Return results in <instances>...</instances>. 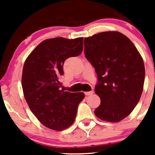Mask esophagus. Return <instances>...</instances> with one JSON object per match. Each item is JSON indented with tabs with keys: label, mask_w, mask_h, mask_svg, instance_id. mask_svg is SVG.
<instances>
[{
	"label": "esophagus",
	"mask_w": 155,
	"mask_h": 155,
	"mask_svg": "<svg viewBox=\"0 0 155 155\" xmlns=\"http://www.w3.org/2000/svg\"><path fill=\"white\" fill-rule=\"evenodd\" d=\"M84 94H85V95H92V94H93V91L91 90V91L86 92H84Z\"/></svg>",
	"instance_id": "34e87169"
}]
</instances>
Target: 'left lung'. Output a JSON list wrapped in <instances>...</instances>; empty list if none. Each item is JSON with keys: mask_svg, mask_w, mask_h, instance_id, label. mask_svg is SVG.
<instances>
[{"mask_svg": "<svg viewBox=\"0 0 155 155\" xmlns=\"http://www.w3.org/2000/svg\"><path fill=\"white\" fill-rule=\"evenodd\" d=\"M84 55L95 68V92L101 104L95 114L117 122L127 117L139 101L145 78L143 59L127 36L119 32H103L85 38Z\"/></svg>", "mask_w": 155, "mask_h": 155, "instance_id": "left-lung-1", "label": "left lung"}]
</instances>
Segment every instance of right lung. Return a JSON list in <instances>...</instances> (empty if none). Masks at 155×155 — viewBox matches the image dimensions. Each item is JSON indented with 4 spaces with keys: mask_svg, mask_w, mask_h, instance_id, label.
I'll return each instance as SVG.
<instances>
[{
    "mask_svg": "<svg viewBox=\"0 0 155 155\" xmlns=\"http://www.w3.org/2000/svg\"><path fill=\"white\" fill-rule=\"evenodd\" d=\"M83 49V38L47 39L39 44L25 62L22 86L30 109L45 127L62 130L74 123L83 92L60 90L63 64Z\"/></svg>",
    "mask_w": 155,
    "mask_h": 155,
    "instance_id": "add662e5",
    "label": "right lung"
}]
</instances>
